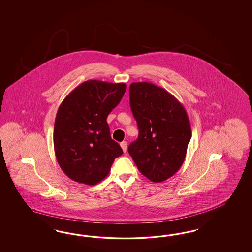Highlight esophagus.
<instances>
[{
  "label": "esophagus",
  "mask_w": 252,
  "mask_h": 252,
  "mask_svg": "<svg viewBox=\"0 0 252 252\" xmlns=\"http://www.w3.org/2000/svg\"><path fill=\"white\" fill-rule=\"evenodd\" d=\"M120 146H121L124 153H126V152L127 151V143H126V141H123V142H121Z\"/></svg>",
  "instance_id": "esophagus-1"
}]
</instances>
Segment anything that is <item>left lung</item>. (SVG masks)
Segmentation results:
<instances>
[{"label": "left lung", "instance_id": "obj_1", "mask_svg": "<svg viewBox=\"0 0 252 252\" xmlns=\"http://www.w3.org/2000/svg\"><path fill=\"white\" fill-rule=\"evenodd\" d=\"M129 96L139 133L128 153L143 176L162 182L183 164L192 136L189 116L175 96L153 83H132Z\"/></svg>", "mask_w": 252, "mask_h": 252}]
</instances>
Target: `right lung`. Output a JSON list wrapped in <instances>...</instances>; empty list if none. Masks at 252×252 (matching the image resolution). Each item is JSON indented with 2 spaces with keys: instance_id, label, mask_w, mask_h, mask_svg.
<instances>
[{
  "instance_id": "obj_1",
  "label": "right lung",
  "mask_w": 252,
  "mask_h": 252,
  "mask_svg": "<svg viewBox=\"0 0 252 252\" xmlns=\"http://www.w3.org/2000/svg\"><path fill=\"white\" fill-rule=\"evenodd\" d=\"M126 90L125 83L88 80L62 101L54 122V153L72 180L94 186L108 176L115 158L122 155L106 119Z\"/></svg>"
}]
</instances>
